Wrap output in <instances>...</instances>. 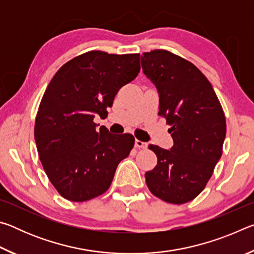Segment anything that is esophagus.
Returning <instances> with one entry per match:
<instances>
[{"mask_svg":"<svg viewBox=\"0 0 254 254\" xmlns=\"http://www.w3.org/2000/svg\"><path fill=\"white\" fill-rule=\"evenodd\" d=\"M135 147L139 148V149H145L148 147V144L143 142V141H140V140H135Z\"/></svg>","mask_w":254,"mask_h":254,"instance_id":"1","label":"esophagus"}]
</instances>
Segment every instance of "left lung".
<instances>
[{
	"label": "left lung",
	"instance_id": "8db88e82",
	"mask_svg": "<svg viewBox=\"0 0 254 254\" xmlns=\"http://www.w3.org/2000/svg\"><path fill=\"white\" fill-rule=\"evenodd\" d=\"M143 74L159 94V115L170 124L169 150L149 145L157 154L145 183L154 196L171 204L194 199L205 188L222 156L224 112L212 85L198 68L166 50L141 56Z\"/></svg>",
	"mask_w": 254,
	"mask_h": 254
}]
</instances>
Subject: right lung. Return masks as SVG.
<instances>
[{"label":"right lung","mask_w":254,"mask_h":254,"mask_svg":"<svg viewBox=\"0 0 254 254\" xmlns=\"http://www.w3.org/2000/svg\"><path fill=\"white\" fill-rule=\"evenodd\" d=\"M139 58L89 51L66 63L47 87L34 140L47 176L66 199L86 201L105 192L134 145L132 134L98 130L94 119L107 117L119 89L139 74Z\"/></svg>","instance_id":"obj_1"}]
</instances>
